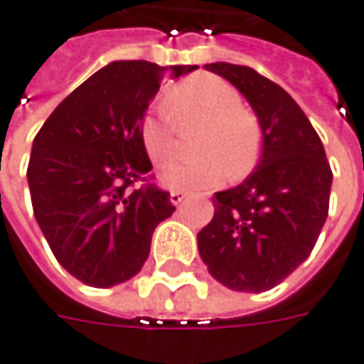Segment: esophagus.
Instances as JSON below:
<instances>
[{
    "label": "esophagus",
    "mask_w": 364,
    "mask_h": 364,
    "mask_svg": "<svg viewBox=\"0 0 364 364\" xmlns=\"http://www.w3.org/2000/svg\"><path fill=\"white\" fill-rule=\"evenodd\" d=\"M185 199H187V196H185L183 191H171V196H168V201H171L173 205H181Z\"/></svg>",
    "instance_id": "34e87169"
}]
</instances>
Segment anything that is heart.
<instances>
[{
  "label": "heart",
  "instance_id": "obj_1",
  "mask_svg": "<svg viewBox=\"0 0 364 364\" xmlns=\"http://www.w3.org/2000/svg\"><path fill=\"white\" fill-rule=\"evenodd\" d=\"M165 112L177 126L203 122L196 161L168 166L161 183L175 191L215 187L228 177L238 179L252 168L259 154V128L242 109V97L226 81L201 75L183 81L165 97ZM140 142L154 166L168 165L177 154L175 126L165 118L146 116L140 124Z\"/></svg>",
  "mask_w": 364,
  "mask_h": 364
}]
</instances>
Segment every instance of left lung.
<instances>
[{
    "label": "left lung",
    "mask_w": 364,
    "mask_h": 364,
    "mask_svg": "<svg viewBox=\"0 0 364 364\" xmlns=\"http://www.w3.org/2000/svg\"><path fill=\"white\" fill-rule=\"evenodd\" d=\"M250 103L262 132L257 168L213 198L198 234L201 261L232 291L273 289L309 257L330 203L332 171L320 136L283 87L250 67L212 63Z\"/></svg>",
    "instance_id": "left-lung-1"
}]
</instances>
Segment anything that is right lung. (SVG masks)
<instances>
[{"label": "right lung", "instance_id": "obj_1", "mask_svg": "<svg viewBox=\"0 0 364 364\" xmlns=\"http://www.w3.org/2000/svg\"><path fill=\"white\" fill-rule=\"evenodd\" d=\"M198 65L114 60L67 95L34 138L28 185L56 261L91 287H114L142 269L154 228L175 212L154 185L140 124L165 77Z\"/></svg>", "mask_w": 364, "mask_h": 364}]
</instances>
